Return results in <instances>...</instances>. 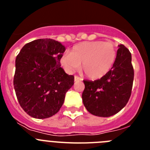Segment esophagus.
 <instances>
[{
  "mask_svg": "<svg viewBox=\"0 0 150 150\" xmlns=\"http://www.w3.org/2000/svg\"><path fill=\"white\" fill-rule=\"evenodd\" d=\"M74 80L75 81H81L82 79L80 77H79L78 76H74Z\"/></svg>",
  "mask_w": 150,
  "mask_h": 150,
  "instance_id": "1",
  "label": "esophagus"
}]
</instances>
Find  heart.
Returning <instances> with one entry per match:
<instances>
[{
  "instance_id": "b5f03b06",
  "label": "heart",
  "mask_w": 150,
  "mask_h": 150,
  "mask_svg": "<svg viewBox=\"0 0 150 150\" xmlns=\"http://www.w3.org/2000/svg\"><path fill=\"white\" fill-rule=\"evenodd\" d=\"M116 58L114 43L101 40L83 42L74 46L70 53L63 54L60 62L69 73L81 70L90 79L103 77L112 68Z\"/></svg>"
}]
</instances>
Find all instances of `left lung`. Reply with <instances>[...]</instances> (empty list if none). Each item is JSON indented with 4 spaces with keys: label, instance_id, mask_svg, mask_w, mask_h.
Returning <instances> with one entry per match:
<instances>
[{
    "label": "left lung",
    "instance_id": "left-lung-1",
    "mask_svg": "<svg viewBox=\"0 0 150 150\" xmlns=\"http://www.w3.org/2000/svg\"><path fill=\"white\" fill-rule=\"evenodd\" d=\"M133 80L132 54L120 44L116 61L105 76L94 81L83 80L85 88L82 98L85 107L90 113L100 117L116 114L128 103Z\"/></svg>",
    "mask_w": 150,
    "mask_h": 150
}]
</instances>
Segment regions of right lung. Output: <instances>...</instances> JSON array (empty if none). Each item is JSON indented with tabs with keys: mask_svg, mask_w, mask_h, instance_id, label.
Wrapping results in <instances>:
<instances>
[{
	"mask_svg": "<svg viewBox=\"0 0 150 150\" xmlns=\"http://www.w3.org/2000/svg\"><path fill=\"white\" fill-rule=\"evenodd\" d=\"M65 51L52 39H38L26 43L16 59L13 85L18 101L26 113L46 119L59 112L74 76L61 67Z\"/></svg>",
	"mask_w": 150,
	"mask_h": 150,
	"instance_id": "right-lung-1",
	"label": "right lung"
}]
</instances>
